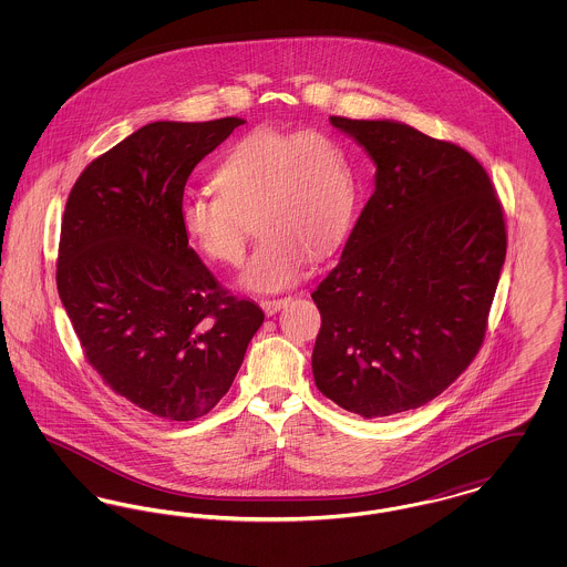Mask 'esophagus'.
<instances>
[{
    "label": "esophagus",
    "instance_id": "obj_1",
    "mask_svg": "<svg viewBox=\"0 0 567 567\" xmlns=\"http://www.w3.org/2000/svg\"><path fill=\"white\" fill-rule=\"evenodd\" d=\"M291 301V297H274V299H261V308L266 315H276L280 308H285Z\"/></svg>",
    "mask_w": 567,
    "mask_h": 567
}]
</instances>
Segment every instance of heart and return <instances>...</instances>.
Returning a JSON list of instances; mask_svg holds the SVG:
<instances>
[{
  "label": "heart",
  "instance_id": "obj_1",
  "mask_svg": "<svg viewBox=\"0 0 567 567\" xmlns=\"http://www.w3.org/2000/svg\"><path fill=\"white\" fill-rule=\"evenodd\" d=\"M216 195L189 193L178 220L185 238L216 264L238 266L244 218L261 234L240 282L250 291L291 287L310 264L344 238L354 215V176L344 146L319 130L257 127L216 163Z\"/></svg>",
  "mask_w": 567,
  "mask_h": 567
}]
</instances>
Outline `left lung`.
I'll use <instances>...</instances> for the list:
<instances>
[{
    "label": "left lung",
    "mask_w": 567,
    "mask_h": 567,
    "mask_svg": "<svg viewBox=\"0 0 567 567\" xmlns=\"http://www.w3.org/2000/svg\"><path fill=\"white\" fill-rule=\"evenodd\" d=\"M377 165L374 193L338 266L312 293V374L365 419L432 402L470 365L506 259L485 167L457 144L391 118L329 116Z\"/></svg>",
    "instance_id": "8db88e82"
}]
</instances>
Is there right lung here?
Here are the masks:
<instances>
[{"label": "right lung", "instance_id": "obj_1", "mask_svg": "<svg viewBox=\"0 0 567 567\" xmlns=\"http://www.w3.org/2000/svg\"><path fill=\"white\" fill-rule=\"evenodd\" d=\"M243 123H148L91 163L65 204L56 289L84 354L167 421L215 408L266 319L216 285L178 220L193 167Z\"/></svg>", "mask_w": 567, "mask_h": 567}]
</instances>
